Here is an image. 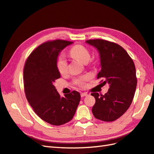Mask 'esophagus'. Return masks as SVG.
<instances>
[{
	"instance_id": "obj_1",
	"label": "esophagus",
	"mask_w": 154,
	"mask_h": 154,
	"mask_svg": "<svg viewBox=\"0 0 154 154\" xmlns=\"http://www.w3.org/2000/svg\"><path fill=\"white\" fill-rule=\"evenodd\" d=\"M87 95H88V94H87V93H82L81 94V97H85V96H87Z\"/></svg>"
}]
</instances>
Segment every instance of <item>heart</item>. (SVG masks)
Returning a JSON list of instances; mask_svg holds the SVG:
<instances>
[{"label":"heart","instance_id":"b5f03b06","mask_svg":"<svg viewBox=\"0 0 154 154\" xmlns=\"http://www.w3.org/2000/svg\"><path fill=\"white\" fill-rule=\"evenodd\" d=\"M69 54L71 56L81 61L83 63H87L91 59V54L88 49L82 45H76L73 46L69 50ZM57 68L58 71L61 75H65L68 71V63L63 56L60 55L57 60ZM89 75H85V76L79 78L75 80V83L79 86L85 85V81L89 79Z\"/></svg>","mask_w":154,"mask_h":154}]
</instances>
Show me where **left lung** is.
Here are the masks:
<instances>
[{
  "label": "left lung",
  "mask_w": 154,
  "mask_h": 154,
  "mask_svg": "<svg viewBox=\"0 0 154 154\" xmlns=\"http://www.w3.org/2000/svg\"><path fill=\"white\" fill-rule=\"evenodd\" d=\"M86 42L99 52L101 70L97 79L103 78V83L110 85L104 95L91 93L96 100L92 112L96 119L112 122L122 116L132 102L137 85L135 65L126 51L119 44L101 39Z\"/></svg>",
  "instance_id": "left-lung-1"
}]
</instances>
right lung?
Masks as SVG:
<instances>
[{"label": "right lung", "instance_id": "right-lung-1", "mask_svg": "<svg viewBox=\"0 0 154 154\" xmlns=\"http://www.w3.org/2000/svg\"><path fill=\"white\" fill-rule=\"evenodd\" d=\"M72 43L61 40L45 42L32 52L24 67V91L29 104L41 119L54 126L69 122L81 100L76 91L61 97L54 85L61 77L56 65L59 54Z\"/></svg>", "mask_w": 154, "mask_h": 154}]
</instances>
